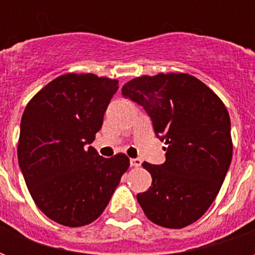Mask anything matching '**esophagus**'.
<instances>
[{
    "instance_id": "1",
    "label": "esophagus",
    "mask_w": 255,
    "mask_h": 255,
    "mask_svg": "<svg viewBox=\"0 0 255 255\" xmlns=\"http://www.w3.org/2000/svg\"><path fill=\"white\" fill-rule=\"evenodd\" d=\"M129 164H131V166H133V168H138V166H140V164H142V161L139 160V158H131Z\"/></svg>"
}]
</instances>
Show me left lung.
<instances>
[{"label":"left lung","mask_w":255,"mask_h":255,"mask_svg":"<svg viewBox=\"0 0 255 255\" xmlns=\"http://www.w3.org/2000/svg\"><path fill=\"white\" fill-rule=\"evenodd\" d=\"M123 95L143 106L154 132L165 142V162L143 168L147 191L136 195L144 214L165 228H183L201 219L217 197L232 160L227 108L201 80L187 73L139 76Z\"/></svg>","instance_id":"left-lung-1"}]
</instances>
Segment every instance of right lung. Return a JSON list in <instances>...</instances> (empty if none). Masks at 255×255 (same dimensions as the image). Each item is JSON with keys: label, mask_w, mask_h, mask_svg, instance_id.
I'll list each match as a JSON object with an SVG mask.
<instances>
[{"label": "right lung", "mask_w": 255, "mask_h": 255, "mask_svg": "<svg viewBox=\"0 0 255 255\" xmlns=\"http://www.w3.org/2000/svg\"><path fill=\"white\" fill-rule=\"evenodd\" d=\"M117 90L113 79L67 73L25 106L19 166L36 206L58 224L82 227L98 219L129 166L126 154L104 158L87 147Z\"/></svg>", "instance_id": "add662e5"}]
</instances>
